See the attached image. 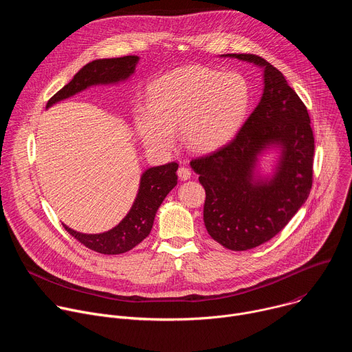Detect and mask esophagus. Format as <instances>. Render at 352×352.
<instances>
[{"instance_id":"obj_1","label":"esophagus","mask_w":352,"mask_h":352,"mask_svg":"<svg viewBox=\"0 0 352 352\" xmlns=\"http://www.w3.org/2000/svg\"><path fill=\"white\" fill-rule=\"evenodd\" d=\"M190 175H192L190 168H188V167H179V168H178V177H179L182 181L189 179Z\"/></svg>"}]
</instances>
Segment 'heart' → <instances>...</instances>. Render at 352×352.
<instances>
[{"instance_id": "obj_1", "label": "heart", "mask_w": 352, "mask_h": 352, "mask_svg": "<svg viewBox=\"0 0 352 352\" xmlns=\"http://www.w3.org/2000/svg\"><path fill=\"white\" fill-rule=\"evenodd\" d=\"M249 102V85L239 74L206 67L179 68L152 83L147 104L135 107V125L144 146L152 150L170 148L178 126L188 147L212 150L236 132Z\"/></svg>"}]
</instances>
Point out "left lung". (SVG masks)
<instances>
[{"instance_id":"obj_1","label":"left lung","mask_w":352,"mask_h":352,"mask_svg":"<svg viewBox=\"0 0 352 352\" xmlns=\"http://www.w3.org/2000/svg\"><path fill=\"white\" fill-rule=\"evenodd\" d=\"M263 68V94L235 138L190 162L206 190L209 235L231 250L256 248L278 234L305 204L314 179L315 138L302 100L283 74L255 54H223ZM280 147L274 177L254 174L257 156Z\"/></svg>"}]
</instances>
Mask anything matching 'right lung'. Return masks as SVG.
<instances>
[{
  "label": "right lung",
  "mask_w": 352,
  "mask_h": 352,
  "mask_svg": "<svg viewBox=\"0 0 352 352\" xmlns=\"http://www.w3.org/2000/svg\"><path fill=\"white\" fill-rule=\"evenodd\" d=\"M138 61V56H126L96 60L86 64L68 85L48 100L47 107L93 85H110L128 79L135 72ZM177 170L178 164L174 162L146 170L140 177L139 190L131 210L122 221L110 231L102 234H82L63 224L64 228L94 252L104 255L128 252L152 231L155 216L160 205L168 192L177 185Z\"/></svg>",
  "instance_id": "add662e5"
}]
</instances>
